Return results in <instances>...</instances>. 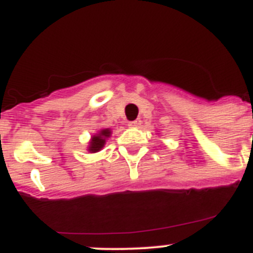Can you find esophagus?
Instances as JSON below:
<instances>
[{
  "mask_svg": "<svg viewBox=\"0 0 253 253\" xmlns=\"http://www.w3.org/2000/svg\"><path fill=\"white\" fill-rule=\"evenodd\" d=\"M140 120H134V122H129V126H131V128H135V126H139L140 125Z\"/></svg>",
  "mask_w": 253,
  "mask_h": 253,
  "instance_id": "esophagus-1",
  "label": "esophagus"
}]
</instances>
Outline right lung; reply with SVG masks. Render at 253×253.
Wrapping results in <instances>:
<instances>
[{"label": "right lung", "instance_id": "1", "mask_svg": "<svg viewBox=\"0 0 253 253\" xmlns=\"http://www.w3.org/2000/svg\"><path fill=\"white\" fill-rule=\"evenodd\" d=\"M110 129H102V130H100L97 134L92 135L90 146H88V152L95 153V152H99L100 149H102V147L105 146V142H106V138L110 137Z\"/></svg>", "mask_w": 253, "mask_h": 253}]
</instances>
